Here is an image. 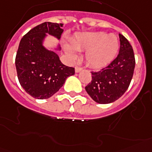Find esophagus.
Returning a JSON list of instances; mask_svg holds the SVG:
<instances>
[{
  "mask_svg": "<svg viewBox=\"0 0 152 152\" xmlns=\"http://www.w3.org/2000/svg\"><path fill=\"white\" fill-rule=\"evenodd\" d=\"M81 70H82V67H75V72H76V73H78L79 71H81Z\"/></svg>",
  "mask_w": 152,
  "mask_h": 152,
  "instance_id": "obj_1",
  "label": "esophagus"
}]
</instances>
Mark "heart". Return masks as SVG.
<instances>
[{"label":"heart","mask_w":152,"mask_h":152,"mask_svg":"<svg viewBox=\"0 0 152 152\" xmlns=\"http://www.w3.org/2000/svg\"><path fill=\"white\" fill-rule=\"evenodd\" d=\"M73 48L65 46V51L71 59L77 58V52H85V60L92 67H102L116 57L119 50L118 38L105 32H86L80 34L71 41Z\"/></svg>","instance_id":"obj_1"}]
</instances>
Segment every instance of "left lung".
<instances>
[{
  "label": "left lung",
  "instance_id": "1",
  "mask_svg": "<svg viewBox=\"0 0 152 152\" xmlns=\"http://www.w3.org/2000/svg\"><path fill=\"white\" fill-rule=\"evenodd\" d=\"M119 54L107 67L91 71V81L85 87L87 93L100 104L113 102L125 93L130 84L135 67L134 53L130 42L119 34Z\"/></svg>",
  "mask_w": 152,
  "mask_h": 152
}]
</instances>
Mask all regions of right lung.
I'll use <instances>...</instances> for the list:
<instances>
[{
    "label": "right lung",
    "instance_id": "add662e5",
    "mask_svg": "<svg viewBox=\"0 0 152 152\" xmlns=\"http://www.w3.org/2000/svg\"><path fill=\"white\" fill-rule=\"evenodd\" d=\"M63 24L43 22L30 30L20 41L15 57L18 78L24 90L35 99H46L62 87L75 68L63 64L56 53L46 50V34L60 39Z\"/></svg>",
    "mask_w": 152,
    "mask_h": 152
}]
</instances>
